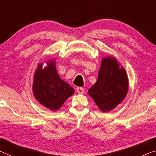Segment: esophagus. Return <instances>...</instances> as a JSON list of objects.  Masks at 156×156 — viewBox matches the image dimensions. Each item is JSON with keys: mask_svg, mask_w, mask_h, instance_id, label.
<instances>
[{"mask_svg": "<svg viewBox=\"0 0 156 156\" xmlns=\"http://www.w3.org/2000/svg\"><path fill=\"white\" fill-rule=\"evenodd\" d=\"M76 92L80 94H83V92H84V88H83L82 87H77L76 88Z\"/></svg>", "mask_w": 156, "mask_h": 156, "instance_id": "1", "label": "esophagus"}]
</instances>
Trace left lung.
<instances>
[{"mask_svg":"<svg viewBox=\"0 0 156 156\" xmlns=\"http://www.w3.org/2000/svg\"><path fill=\"white\" fill-rule=\"evenodd\" d=\"M128 78L126 70L113 56L102 59L98 80L88 90L102 112H109L121 103L128 90Z\"/></svg>","mask_w":156,"mask_h":156,"instance_id":"left-lung-1","label":"left lung"}]
</instances>
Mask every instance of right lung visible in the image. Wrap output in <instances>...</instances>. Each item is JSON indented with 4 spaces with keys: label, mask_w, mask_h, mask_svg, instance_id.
<instances>
[{
    "label": "right lung",
    "mask_w": 156,
    "mask_h": 156,
    "mask_svg": "<svg viewBox=\"0 0 156 156\" xmlns=\"http://www.w3.org/2000/svg\"><path fill=\"white\" fill-rule=\"evenodd\" d=\"M38 64L33 76V93L40 104L51 111H57L75 93L71 86L61 80L56 68L54 59Z\"/></svg>",
    "instance_id": "obj_1"
}]
</instances>
